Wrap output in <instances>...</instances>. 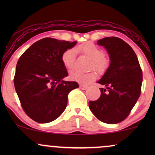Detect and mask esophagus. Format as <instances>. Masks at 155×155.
<instances>
[{
    "label": "esophagus",
    "mask_w": 155,
    "mask_h": 155,
    "mask_svg": "<svg viewBox=\"0 0 155 155\" xmlns=\"http://www.w3.org/2000/svg\"><path fill=\"white\" fill-rule=\"evenodd\" d=\"M80 88L81 89V90H85L87 89V86L85 85V84H80Z\"/></svg>",
    "instance_id": "1"
}]
</instances>
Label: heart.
I'll list each match as a JSON object with an SVG mask.
<instances>
[{"mask_svg": "<svg viewBox=\"0 0 155 155\" xmlns=\"http://www.w3.org/2000/svg\"><path fill=\"white\" fill-rule=\"evenodd\" d=\"M76 51L82 52L92 60L91 67L94 68L99 73H102L107 68L109 65V61L104 57V53L98 46L94 45L91 42L78 46L76 48H69L65 51L62 55V62L64 66L68 70L74 68L75 65V54ZM71 80L80 82L81 84H87L96 78L94 72L90 73H82L75 70L70 74Z\"/></svg>", "mask_w": 155, "mask_h": 155, "instance_id": "b5f03b06", "label": "heart"}]
</instances>
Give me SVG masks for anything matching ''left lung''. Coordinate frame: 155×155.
<instances>
[{"label": "left lung", "instance_id": "left-lung-1", "mask_svg": "<svg viewBox=\"0 0 155 155\" xmlns=\"http://www.w3.org/2000/svg\"><path fill=\"white\" fill-rule=\"evenodd\" d=\"M107 51L110 64L97 81L101 96L89 101V107L99 120L115 124L124 120L136 104L141 93L143 73L133 48L117 37H105L97 41Z\"/></svg>", "mask_w": 155, "mask_h": 155}]
</instances>
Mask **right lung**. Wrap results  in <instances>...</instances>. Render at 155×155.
<instances>
[{
	"label": "right lung",
	"instance_id": "obj_1",
	"mask_svg": "<svg viewBox=\"0 0 155 155\" xmlns=\"http://www.w3.org/2000/svg\"><path fill=\"white\" fill-rule=\"evenodd\" d=\"M76 44L44 38L27 48L17 63V94L27 115L37 123L58 118L66 108L68 93L79 87L78 82L63 80L68 73L61 59Z\"/></svg>",
	"mask_w": 155,
	"mask_h": 155
}]
</instances>
